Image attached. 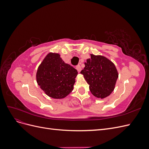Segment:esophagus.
I'll list each match as a JSON object with an SVG mask.
<instances>
[{"mask_svg": "<svg viewBox=\"0 0 149 149\" xmlns=\"http://www.w3.org/2000/svg\"><path fill=\"white\" fill-rule=\"evenodd\" d=\"M76 69L77 70V71L79 73V72L81 71V67L80 65H77L76 66Z\"/></svg>", "mask_w": 149, "mask_h": 149, "instance_id": "obj_1", "label": "esophagus"}]
</instances>
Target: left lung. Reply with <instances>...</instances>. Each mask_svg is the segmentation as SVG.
Instances as JSON below:
<instances>
[{
	"label": "left lung",
	"mask_w": 149,
	"mask_h": 149,
	"mask_svg": "<svg viewBox=\"0 0 149 149\" xmlns=\"http://www.w3.org/2000/svg\"><path fill=\"white\" fill-rule=\"evenodd\" d=\"M84 65L81 73L89 84L90 91L98 98L109 96L118 78V71L113 63L104 56L91 54V58Z\"/></svg>",
	"instance_id": "left-lung-1"
}]
</instances>
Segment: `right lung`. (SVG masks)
Returning <instances> with one entry per match:
<instances>
[{"label": "right lung", "mask_w": 149, "mask_h": 149, "mask_svg": "<svg viewBox=\"0 0 149 149\" xmlns=\"http://www.w3.org/2000/svg\"><path fill=\"white\" fill-rule=\"evenodd\" d=\"M78 71L65 63L58 53H49L37 72V81L43 91L55 99L65 97L73 89Z\"/></svg>", "instance_id": "1"}]
</instances>
